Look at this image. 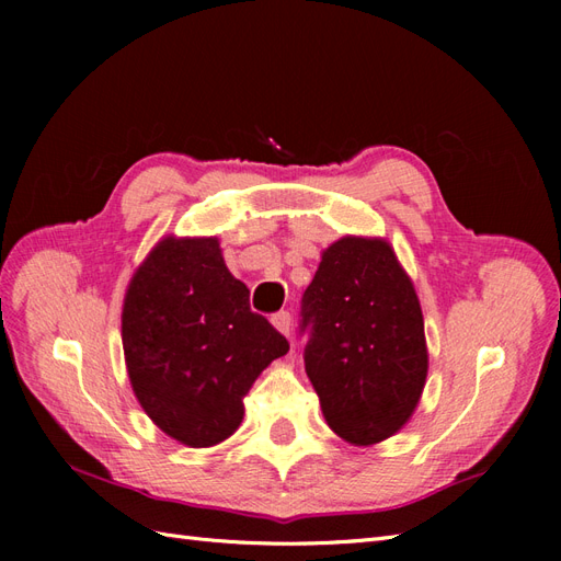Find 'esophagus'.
<instances>
[{
  "label": "esophagus",
  "instance_id": "obj_1",
  "mask_svg": "<svg viewBox=\"0 0 561 561\" xmlns=\"http://www.w3.org/2000/svg\"><path fill=\"white\" fill-rule=\"evenodd\" d=\"M271 322H274V328H276L278 332H283L285 336L290 334V322H293V318H290V313H287V311L274 313V316H271Z\"/></svg>",
  "mask_w": 561,
  "mask_h": 561
}]
</instances>
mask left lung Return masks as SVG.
I'll return each mask as SVG.
<instances>
[{
    "instance_id": "8db88e82",
    "label": "left lung",
    "mask_w": 561,
    "mask_h": 561,
    "mask_svg": "<svg viewBox=\"0 0 561 561\" xmlns=\"http://www.w3.org/2000/svg\"><path fill=\"white\" fill-rule=\"evenodd\" d=\"M307 375L330 428L375 445L412 416L428 375L423 316L386 241L346 239L322 252L301 297Z\"/></svg>"
}]
</instances>
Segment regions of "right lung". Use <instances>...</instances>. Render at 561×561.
<instances>
[{
    "label": "right lung",
    "instance_id": "add662e5",
    "mask_svg": "<svg viewBox=\"0 0 561 561\" xmlns=\"http://www.w3.org/2000/svg\"><path fill=\"white\" fill-rule=\"evenodd\" d=\"M128 377L149 419L190 447H213L243 421V398L290 344L252 313L217 239H163L124 299Z\"/></svg>",
    "mask_w": 561,
    "mask_h": 561
}]
</instances>
